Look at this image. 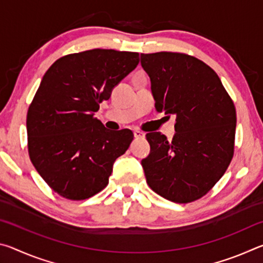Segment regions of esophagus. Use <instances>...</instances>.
I'll use <instances>...</instances> for the list:
<instances>
[{"mask_svg":"<svg viewBox=\"0 0 263 263\" xmlns=\"http://www.w3.org/2000/svg\"><path fill=\"white\" fill-rule=\"evenodd\" d=\"M133 135H135L136 139H141V138L145 137V133H142L140 131H138V130H136L135 132H133Z\"/></svg>","mask_w":263,"mask_h":263,"instance_id":"esophagus-1","label":"esophagus"}]
</instances>
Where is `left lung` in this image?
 I'll return each instance as SVG.
<instances>
[{"instance_id": "1", "label": "left lung", "mask_w": 263, "mask_h": 263, "mask_svg": "<svg viewBox=\"0 0 263 263\" xmlns=\"http://www.w3.org/2000/svg\"><path fill=\"white\" fill-rule=\"evenodd\" d=\"M155 109L175 115L176 135H146L151 153L141 160L154 193L175 203L206 195L230 166L237 114L232 99L210 66L184 53L141 54Z\"/></svg>"}]
</instances>
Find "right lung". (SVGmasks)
Segmentation results:
<instances>
[{"instance_id": "1", "label": "right lung", "mask_w": 263, "mask_h": 263, "mask_svg": "<svg viewBox=\"0 0 263 263\" xmlns=\"http://www.w3.org/2000/svg\"><path fill=\"white\" fill-rule=\"evenodd\" d=\"M139 64V53L95 48L58 59L43 77L26 116L31 162L62 197L82 201L109 183L116 159L133 140L95 117L100 103Z\"/></svg>"}]
</instances>
